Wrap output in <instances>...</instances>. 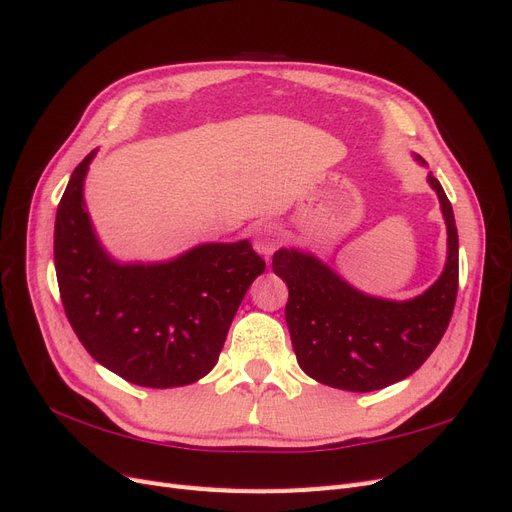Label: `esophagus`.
Returning a JSON list of instances; mask_svg holds the SVG:
<instances>
[{
    "instance_id": "obj_1",
    "label": "esophagus",
    "mask_w": 512,
    "mask_h": 512,
    "mask_svg": "<svg viewBox=\"0 0 512 512\" xmlns=\"http://www.w3.org/2000/svg\"><path fill=\"white\" fill-rule=\"evenodd\" d=\"M280 243H282V230L275 222H262V224L256 226L254 247L258 250V254L269 258L275 252V247Z\"/></svg>"
}]
</instances>
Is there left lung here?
<instances>
[{"label": "left lung", "mask_w": 512, "mask_h": 512, "mask_svg": "<svg viewBox=\"0 0 512 512\" xmlns=\"http://www.w3.org/2000/svg\"><path fill=\"white\" fill-rule=\"evenodd\" d=\"M414 160L427 166L416 156ZM446 224V262L423 294L393 301L348 284L327 262L297 247L273 254L288 286L286 324L299 367L333 389L369 393L408 378L436 350L451 322L459 282V239L453 207L427 173Z\"/></svg>", "instance_id": "left-lung-1"}]
</instances>
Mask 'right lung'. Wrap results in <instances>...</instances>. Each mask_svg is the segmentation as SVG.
<instances>
[{
  "instance_id": "obj_1",
  "label": "right lung",
  "mask_w": 512,
  "mask_h": 512,
  "mask_svg": "<svg viewBox=\"0 0 512 512\" xmlns=\"http://www.w3.org/2000/svg\"><path fill=\"white\" fill-rule=\"evenodd\" d=\"M98 149L74 168L55 218V271L76 337L94 359L138 386L173 389L207 376L265 260L243 239L203 243L162 262H119L85 205Z\"/></svg>"
}]
</instances>
